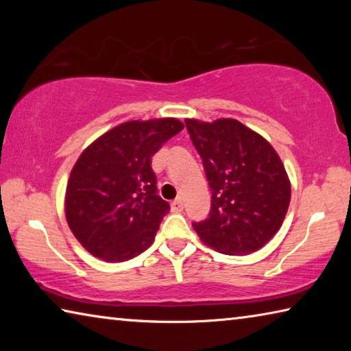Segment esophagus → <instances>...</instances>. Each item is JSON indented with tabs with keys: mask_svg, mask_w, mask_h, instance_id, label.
<instances>
[{
	"mask_svg": "<svg viewBox=\"0 0 351 351\" xmlns=\"http://www.w3.org/2000/svg\"><path fill=\"white\" fill-rule=\"evenodd\" d=\"M170 207H171V212H175V213H178V212H182V209H184V203H182V199H176V201H173V203L170 204Z\"/></svg>",
	"mask_w": 351,
	"mask_h": 351,
	"instance_id": "34e87169",
	"label": "esophagus"
}]
</instances>
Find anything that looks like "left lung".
Instances as JSON below:
<instances>
[{
  "label": "left lung",
  "mask_w": 351,
  "mask_h": 351,
  "mask_svg": "<svg viewBox=\"0 0 351 351\" xmlns=\"http://www.w3.org/2000/svg\"><path fill=\"white\" fill-rule=\"evenodd\" d=\"M186 125L212 189L209 218L193 223L201 241L226 255L258 251L282 228L289 207L291 182L280 156L237 119H186Z\"/></svg>",
  "instance_id": "1"
}]
</instances>
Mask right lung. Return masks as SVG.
Wrapping results in <instances>:
<instances>
[{
  "label": "right lung",
  "mask_w": 351,
  "mask_h": 351,
  "mask_svg": "<svg viewBox=\"0 0 351 351\" xmlns=\"http://www.w3.org/2000/svg\"><path fill=\"white\" fill-rule=\"evenodd\" d=\"M182 128L175 117L128 121L82 152L68 180L64 215L94 257L127 261L152 246L170 210L156 193L152 156Z\"/></svg>",
  "instance_id": "add662e5"
}]
</instances>
